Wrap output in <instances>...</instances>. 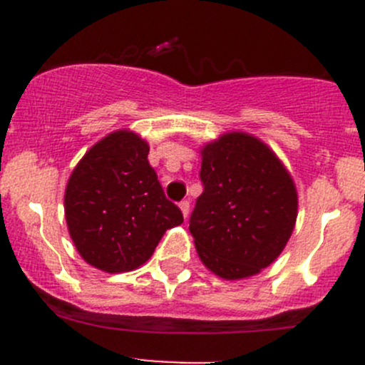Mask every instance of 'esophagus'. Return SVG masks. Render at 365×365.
Masks as SVG:
<instances>
[{"label":"esophagus","mask_w":365,"mask_h":365,"mask_svg":"<svg viewBox=\"0 0 365 365\" xmlns=\"http://www.w3.org/2000/svg\"><path fill=\"white\" fill-rule=\"evenodd\" d=\"M180 210H182V213H183V217H189V212H190V203L189 201H182V203H180Z\"/></svg>","instance_id":"esophagus-1"}]
</instances>
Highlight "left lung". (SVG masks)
Listing matches in <instances>:
<instances>
[{
  "label": "left lung",
  "mask_w": 365,
  "mask_h": 365,
  "mask_svg": "<svg viewBox=\"0 0 365 365\" xmlns=\"http://www.w3.org/2000/svg\"><path fill=\"white\" fill-rule=\"evenodd\" d=\"M203 194L189 231L200 259L226 281L251 277L284 251L298 213L295 182L274 150L247 132L201 148Z\"/></svg>",
  "instance_id": "8db88e82"
}]
</instances>
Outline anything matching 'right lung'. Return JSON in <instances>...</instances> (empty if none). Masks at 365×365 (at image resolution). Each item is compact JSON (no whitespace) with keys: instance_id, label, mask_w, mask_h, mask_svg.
<instances>
[{"instance_id":"add662e5","label":"right lung","mask_w":365,"mask_h":365,"mask_svg":"<svg viewBox=\"0 0 365 365\" xmlns=\"http://www.w3.org/2000/svg\"><path fill=\"white\" fill-rule=\"evenodd\" d=\"M150 146L128 128L95 143L65 189V219L77 252L108 274L130 272L152 257L160 238L183 222L165 200L148 162Z\"/></svg>"}]
</instances>
